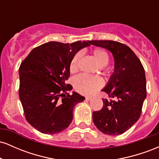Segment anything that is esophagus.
Masks as SVG:
<instances>
[{
  "instance_id": "34e87169",
  "label": "esophagus",
  "mask_w": 159,
  "mask_h": 159,
  "mask_svg": "<svg viewBox=\"0 0 159 159\" xmlns=\"http://www.w3.org/2000/svg\"><path fill=\"white\" fill-rule=\"evenodd\" d=\"M85 98H86V100H87V101H90V100L92 99V97H90V96H87V97H86Z\"/></svg>"
}]
</instances>
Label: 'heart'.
<instances>
[{"mask_svg": "<svg viewBox=\"0 0 159 159\" xmlns=\"http://www.w3.org/2000/svg\"><path fill=\"white\" fill-rule=\"evenodd\" d=\"M95 61L100 67L105 66L109 61L108 55L105 51L102 49H94L92 52ZM81 52H78L75 54L72 61L69 63V71L75 72L78 69V63L81 57ZM73 85L75 90L84 95H90L93 93L96 90L101 88L103 85V82L98 77L86 75H78L73 79Z\"/></svg>", "mask_w": 159, "mask_h": 159, "instance_id": "b5f03b06", "label": "heart"}]
</instances>
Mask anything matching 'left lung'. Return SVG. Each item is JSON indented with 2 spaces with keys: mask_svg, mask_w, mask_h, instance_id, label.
<instances>
[{
  "mask_svg": "<svg viewBox=\"0 0 159 159\" xmlns=\"http://www.w3.org/2000/svg\"><path fill=\"white\" fill-rule=\"evenodd\" d=\"M89 43L112 53L114 71L102 91L103 107L93 113V120L104 134L119 135L138 121L147 97L145 71L141 62L127 45L112 40H92Z\"/></svg>",
  "mask_w": 159,
  "mask_h": 159,
  "instance_id": "1",
  "label": "left lung"
}]
</instances>
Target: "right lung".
I'll return each mask as SVG.
<instances>
[{
  "label": "right lung",
  "mask_w": 159,
  "mask_h": 159,
  "mask_svg": "<svg viewBox=\"0 0 159 159\" xmlns=\"http://www.w3.org/2000/svg\"><path fill=\"white\" fill-rule=\"evenodd\" d=\"M89 41L48 42L34 48L19 67V98L25 118L43 134H54L72 123L73 108L85 98L67 93L69 63Z\"/></svg>",
  "instance_id": "obj_1"
}]
</instances>
